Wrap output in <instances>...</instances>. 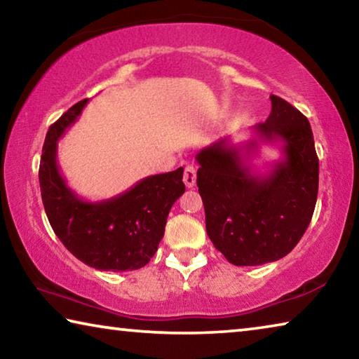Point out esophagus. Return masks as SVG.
<instances>
[{"label": "esophagus", "mask_w": 359, "mask_h": 359, "mask_svg": "<svg viewBox=\"0 0 359 359\" xmlns=\"http://www.w3.org/2000/svg\"><path fill=\"white\" fill-rule=\"evenodd\" d=\"M184 184L187 185V188H193L196 185V168L194 166H187L184 171Z\"/></svg>", "instance_id": "1"}]
</instances>
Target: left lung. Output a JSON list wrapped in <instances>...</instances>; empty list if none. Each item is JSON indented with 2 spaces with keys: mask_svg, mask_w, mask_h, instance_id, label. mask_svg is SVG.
I'll return each mask as SVG.
<instances>
[{
  "mask_svg": "<svg viewBox=\"0 0 359 359\" xmlns=\"http://www.w3.org/2000/svg\"><path fill=\"white\" fill-rule=\"evenodd\" d=\"M271 115L253 126L250 141L236 145L224 137L196 155L208 236L234 266H259L288 255L317 204L318 156L311 123L278 96L271 95ZM261 143L283 151L266 173L251 165Z\"/></svg>",
  "mask_w": 359,
  "mask_h": 359,
  "instance_id": "8db88e82",
  "label": "left lung"
}]
</instances>
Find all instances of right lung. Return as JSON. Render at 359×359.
Masks as SVG:
<instances>
[{
	"label": "right lung",
	"instance_id": "add662e5",
	"mask_svg": "<svg viewBox=\"0 0 359 359\" xmlns=\"http://www.w3.org/2000/svg\"><path fill=\"white\" fill-rule=\"evenodd\" d=\"M88 100L69 107L47 131L39 185L52 229L63 245L100 271L141 269L165 236L172 204L185 193L184 168L149 175L130 190L102 201H87L66 184L57 163L60 137L82 114Z\"/></svg>",
	"mask_w": 359,
	"mask_h": 359
}]
</instances>
